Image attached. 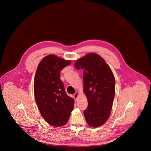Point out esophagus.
<instances>
[{
	"label": "esophagus",
	"mask_w": 151,
	"mask_h": 151,
	"mask_svg": "<svg viewBox=\"0 0 151 151\" xmlns=\"http://www.w3.org/2000/svg\"><path fill=\"white\" fill-rule=\"evenodd\" d=\"M78 96H79V94H78V93H76L73 95V97H74L75 99H77V98L78 97Z\"/></svg>",
	"instance_id": "obj_1"
}]
</instances>
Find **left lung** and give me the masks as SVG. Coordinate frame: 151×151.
Instances as JSON below:
<instances>
[{"mask_svg": "<svg viewBox=\"0 0 151 151\" xmlns=\"http://www.w3.org/2000/svg\"><path fill=\"white\" fill-rule=\"evenodd\" d=\"M76 69H83V90L88 107L83 111L87 124L99 127L109 118L115 93V79L104 60L96 53H89L76 60Z\"/></svg>", "mask_w": 151, "mask_h": 151, "instance_id": "left-lung-1", "label": "left lung"}]
</instances>
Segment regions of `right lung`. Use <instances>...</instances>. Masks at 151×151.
<instances>
[{
	"mask_svg": "<svg viewBox=\"0 0 151 151\" xmlns=\"http://www.w3.org/2000/svg\"><path fill=\"white\" fill-rule=\"evenodd\" d=\"M71 60L50 54L39 63L34 79V93L39 112L44 119L54 127L65 125L74 107V100L68 96L60 71Z\"/></svg>",
	"mask_w": 151,
	"mask_h": 151,
	"instance_id": "1",
	"label": "right lung"
}]
</instances>
